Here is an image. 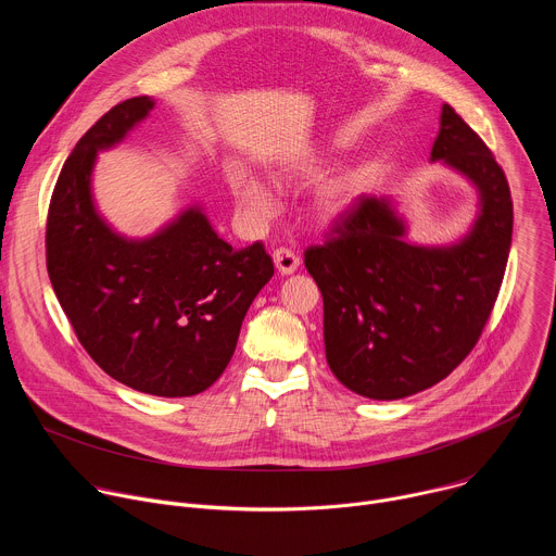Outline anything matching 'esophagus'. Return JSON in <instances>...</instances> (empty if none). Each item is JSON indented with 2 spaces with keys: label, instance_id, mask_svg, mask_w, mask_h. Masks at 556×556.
Listing matches in <instances>:
<instances>
[{
  "label": "esophagus",
  "instance_id": "1",
  "mask_svg": "<svg viewBox=\"0 0 556 556\" xmlns=\"http://www.w3.org/2000/svg\"><path fill=\"white\" fill-rule=\"evenodd\" d=\"M273 260H275V266L281 275H292L296 268H299V255L292 251V249H277L273 253Z\"/></svg>",
  "mask_w": 556,
  "mask_h": 556
}]
</instances>
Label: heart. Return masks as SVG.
<instances>
[{
	"label": "heart",
	"mask_w": 556,
	"mask_h": 556,
	"mask_svg": "<svg viewBox=\"0 0 556 556\" xmlns=\"http://www.w3.org/2000/svg\"><path fill=\"white\" fill-rule=\"evenodd\" d=\"M230 189L240 202V206L253 217V219H268L277 211V202L273 193L264 187L262 180H257L247 169H235L230 174ZM361 185L356 176L341 178L332 185H328L319 195V208L326 215H337L345 211L356 198H358Z\"/></svg>",
	"instance_id": "1"
}]
</instances>
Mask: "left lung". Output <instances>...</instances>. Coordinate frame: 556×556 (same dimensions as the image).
<instances>
[{
    "label": "left lung",
    "mask_w": 556,
    "mask_h": 556,
    "mask_svg": "<svg viewBox=\"0 0 556 556\" xmlns=\"http://www.w3.org/2000/svg\"><path fill=\"white\" fill-rule=\"evenodd\" d=\"M431 157L482 195L459 244H407L389 200L361 195L330 224L326 242L303 253L324 294L328 365L365 399L399 401L446 378L480 341L504 281L513 237L504 169L451 105H442Z\"/></svg>",
    "instance_id": "obj_1"
}]
</instances>
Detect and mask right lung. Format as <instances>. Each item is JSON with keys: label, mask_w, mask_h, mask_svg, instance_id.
<instances>
[{"label": "right lung", "mask_w": 556, "mask_h": 556, "mask_svg": "<svg viewBox=\"0 0 556 556\" xmlns=\"http://www.w3.org/2000/svg\"><path fill=\"white\" fill-rule=\"evenodd\" d=\"M151 108L149 97L114 105L67 155L48 208L46 266L78 343L105 374L182 399L222 376L275 266L262 242L228 247L198 208L144 242L123 240L97 215V151L118 142Z\"/></svg>", "instance_id": "1"}]
</instances>
